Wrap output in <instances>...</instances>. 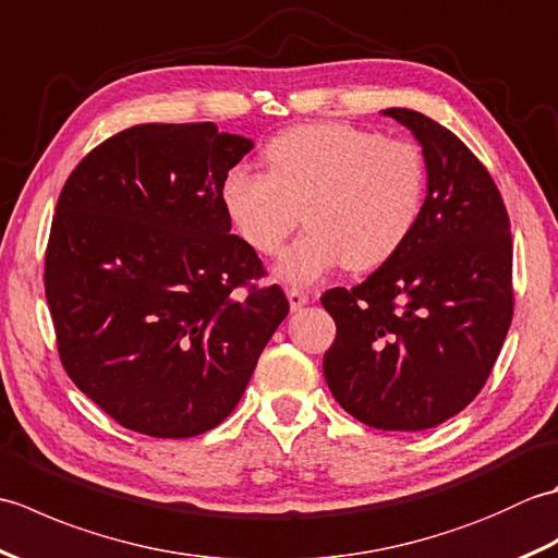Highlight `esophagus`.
<instances>
[{"label": "esophagus", "instance_id": "obj_1", "mask_svg": "<svg viewBox=\"0 0 558 558\" xmlns=\"http://www.w3.org/2000/svg\"><path fill=\"white\" fill-rule=\"evenodd\" d=\"M288 300H290V310L298 312V310H302L304 304H310V294L298 290V288H290L288 290Z\"/></svg>", "mask_w": 558, "mask_h": 558}]
</instances>
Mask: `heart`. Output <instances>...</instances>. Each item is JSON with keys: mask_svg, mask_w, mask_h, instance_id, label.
Wrapping results in <instances>:
<instances>
[{"mask_svg": "<svg viewBox=\"0 0 558 558\" xmlns=\"http://www.w3.org/2000/svg\"><path fill=\"white\" fill-rule=\"evenodd\" d=\"M266 172L228 170L222 208L256 254H276L300 222L306 230L276 264V278L310 288L336 268L369 270L410 240L424 208L422 150L345 122H316L272 136Z\"/></svg>", "mask_w": 558, "mask_h": 558, "instance_id": "heart-1", "label": "heart"}]
</instances>
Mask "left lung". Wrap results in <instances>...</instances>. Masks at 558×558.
<instances>
[{
	"instance_id": "8db88e82",
	"label": "left lung",
	"mask_w": 558,
	"mask_h": 558,
	"mask_svg": "<svg viewBox=\"0 0 558 558\" xmlns=\"http://www.w3.org/2000/svg\"><path fill=\"white\" fill-rule=\"evenodd\" d=\"M422 146L426 198L400 252L362 286L328 290L324 376L340 408L384 432H422L487 384L513 318V244L487 168L429 117L388 108Z\"/></svg>"
}]
</instances>
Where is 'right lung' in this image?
<instances>
[{"label": "right lung", "instance_id": "add662e5", "mask_svg": "<svg viewBox=\"0 0 558 558\" xmlns=\"http://www.w3.org/2000/svg\"><path fill=\"white\" fill-rule=\"evenodd\" d=\"M252 138L213 122L136 124L93 148L59 194L45 294L71 381L156 438L218 426L288 316L222 208Z\"/></svg>", "mask_w": 558, "mask_h": 558}]
</instances>
